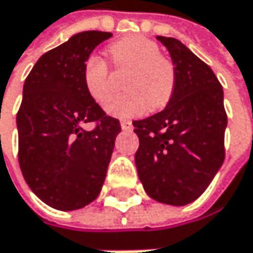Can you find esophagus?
Returning <instances> with one entry per match:
<instances>
[{
    "label": "esophagus",
    "instance_id": "obj_1",
    "mask_svg": "<svg viewBox=\"0 0 253 253\" xmlns=\"http://www.w3.org/2000/svg\"><path fill=\"white\" fill-rule=\"evenodd\" d=\"M121 128L125 131H129V129H132V122L128 119H121Z\"/></svg>",
    "mask_w": 253,
    "mask_h": 253
}]
</instances>
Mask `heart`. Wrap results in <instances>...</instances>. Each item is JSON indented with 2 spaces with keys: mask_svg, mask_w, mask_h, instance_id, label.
Returning a JSON list of instances; mask_svg holds the SVG:
<instances>
[{
  "mask_svg": "<svg viewBox=\"0 0 253 253\" xmlns=\"http://www.w3.org/2000/svg\"><path fill=\"white\" fill-rule=\"evenodd\" d=\"M116 68L129 73L124 81L126 91L113 96L106 111L113 116H135L150 109H160L170 100L176 84L173 62L162 55L160 46L144 36H128L108 49ZM83 81L91 99L103 103L111 96L109 65L97 55L85 59Z\"/></svg>",
  "mask_w": 253,
  "mask_h": 253,
  "instance_id": "1",
  "label": "heart"
}]
</instances>
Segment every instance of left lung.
<instances>
[{
    "mask_svg": "<svg viewBox=\"0 0 253 253\" xmlns=\"http://www.w3.org/2000/svg\"><path fill=\"white\" fill-rule=\"evenodd\" d=\"M157 39L172 56L176 84L163 111L132 122L140 138L135 165L153 200L186 206L206 191L224 162L223 87L212 70L180 41Z\"/></svg>",
    "mask_w": 253,
    "mask_h": 253,
    "instance_id": "8db88e82",
    "label": "left lung"
}]
</instances>
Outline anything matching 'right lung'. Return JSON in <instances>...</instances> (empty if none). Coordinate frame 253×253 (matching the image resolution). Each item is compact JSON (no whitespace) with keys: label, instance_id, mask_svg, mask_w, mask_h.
Segmentation results:
<instances>
[{"label":"right lung","instance_id":"1","mask_svg":"<svg viewBox=\"0 0 253 253\" xmlns=\"http://www.w3.org/2000/svg\"><path fill=\"white\" fill-rule=\"evenodd\" d=\"M111 38L99 30L74 35L43 53L24 81L18 165L30 189L55 210L90 204L106 177L121 124L90 97L83 68L93 49ZM88 122L94 128H84Z\"/></svg>","mask_w":253,"mask_h":253}]
</instances>
